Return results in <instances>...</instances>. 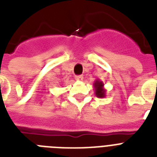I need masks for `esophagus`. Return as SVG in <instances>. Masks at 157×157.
<instances>
[{
	"label": "esophagus",
	"mask_w": 157,
	"mask_h": 157,
	"mask_svg": "<svg viewBox=\"0 0 157 157\" xmlns=\"http://www.w3.org/2000/svg\"><path fill=\"white\" fill-rule=\"evenodd\" d=\"M75 79H76V81H83L84 77H83V76H81V75H80V76H75Z\"/></svg>",
	"instance_id": "obj_1"
}]
</instances>
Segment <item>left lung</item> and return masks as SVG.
<instances>
[{"instance_id":"obj_1","label":"left lung","mask_w":157,"mask_h":157,"mask_svg":"<svg viewBox=\"0 0 157 157\" xmlns=\"http://www.w3.org/2000/svg\"><path fill=\"white\" fill-rule=\"evenodd\" d=\"M94 89V94L97 98H103L106 97V90L104 89V84L102 81L97 79L93 84Z\"/></svg>"}]
</instances>
